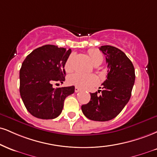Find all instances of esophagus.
Segmentation results:
<instances>
[{
    "instance_id": "obj_1",
    "label": "esophagus",
    "mask_w": 157,
    "mask_h": 157,
    "mask_svg": "<svg viewBox=\"0 0 157 157\" xmlns=\"http://www.w3.org/2000/svg\"><path fill=\"white\" fill-rule=\"evenodd\" d=\"M80 90V88H78V87H75V93H77V92H79Z\"/></svg>"
}]
</instances>
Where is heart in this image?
Returning <instances> with one entry per match:
<instances>
[{"instance_id":"obj_1","label":"heart","mask_w":157,"mask_h":157,"mask_svg":"<svg viewBox=\"0 0 157 157\" xmlns=\"http://www.w3.org/2000/svg\"><path fill=\"white\" fill-rule=\"evenodd\" d=\"M88 52L90 60L94 64L101 63L102 62L103 56L99 50L91 49L88 50ZM72 60L73 56L71 55L66 60L64 69L67 71H71L72 70ZM68 81L70 84L77 87H80L81 88H91L98 83V78L94 75H87V74L77 72L70 75Z\"/></svg>"}]
</instances>
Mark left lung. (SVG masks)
<instances>
[{
    "label": "left lung",
    "instance_id": "obj_1",
    "mask_svg": "<svg viewBox=\"0 0 157 157\" xmlns=\"http://www.w3.org/2000/svg\"><path fill=\"white\" fill-rule=\"evenodd\" d=\"M99 50L106 57L107 79L102 83L101 95L90 93V101L81 109L88 119L107 121L116 118L129 101L135 73L132 61L119 49L105 45Z\"/></svg>",
    "mask_w": 157,
    "mask_h": 157
}]
</instances>
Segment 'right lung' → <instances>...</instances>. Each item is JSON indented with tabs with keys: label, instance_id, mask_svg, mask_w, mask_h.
Returning <instances> with one entry per match:
<instances>
[{
	"label": "right lung",
	"instance_id": "add662e5",
	"mask_svg": "<svg viewBox=\"0 0 157 157\" xmlns=\"http://www.w3.org/2000/svg\"><path fill=\"white\" fill-rule=\"evenodd\" d=\"M71 49L46 44L32 51L20 70V93L27 110L41 119H53L61 113L66 97L75 86L53 88V82L63 83L64 64Z\"/></svg>",
	"mask_w": 157,
	"mask_h": 157
}]
</instances>
